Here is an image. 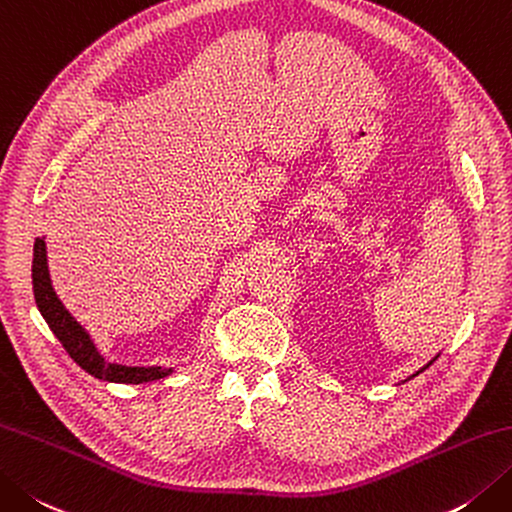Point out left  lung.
<instances>
[{
    "label": "left lung",
    "instance_id": "left-lung-1",
    "mask_svg": "<svg viewBox=\"0 0 512 512\" xmlns=\"http://www.w3.org/2000/svg\"><path fill=\"white\" fill-rule=\"evenodd\" d=\"M433 362H435V359H433ZM433 362H428V364H426V366H424V368H422V370H426V368H428V366H430V364H433ZM422 370H417V373H415V375H419V373H422ZM415 375H413V377H415Z\"/></svg>",
    "mask_w": 512,
    "mask_h": 512
}]
</instances>
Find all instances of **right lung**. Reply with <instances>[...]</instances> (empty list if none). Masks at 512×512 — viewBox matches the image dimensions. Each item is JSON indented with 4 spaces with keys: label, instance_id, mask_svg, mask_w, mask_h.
Listing matches in <instances>:
<instances>
[{
    "label": "right lung",
    "instance_id": "right-lung-1",
    "mask_svg": "<svg viewBox=\"0 0 512 512\" xmlns=\"http://www.w3.org/2000/svg\"><path fill=\"white\" fill-rule=\"evenodd\" d=\"M33 293L39 313L46 319L48 328L53 330L55 337L62 342L66 353L75 359V364L82 366L88 375L104 382H117V384H144L155 382L173 373L170 368L162 366H122L110 364L99 355L93 339L82 328V324L75 322V317L68 313L64 304L59 302L53 284H50L48 275V259H46V242L44 237L35 239L33 246Z\"/></svg>",
    "mask_w": 512,
    "mask_h": 512
}]
</instances>
